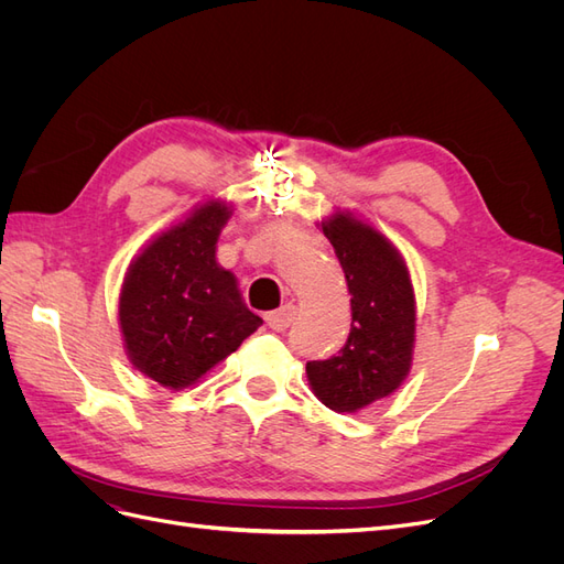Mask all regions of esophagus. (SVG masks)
I'll use <instances>...</instances> for the list:
<instances>
[{"label": "esophagus", "mask_w": 564, "mask_h": 564, "mask_svg": "<svg viewBox=\"0 0 564 564\" xmlns=\"http://www.w3.org/2000/svg\"><path fill=\"white\" fill-rule=\"evenodd\" d=\"M294 317H296V305L294 303H286V305H282V308H278V311L265 313V324H268L270 329L284 332L289 324L294 322Z\"/></svg>", "instance_id": "obj_1"}]
</instances>
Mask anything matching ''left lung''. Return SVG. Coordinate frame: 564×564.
<instances>
[{
	"mask_svg": "<svg viewBox=\"0 0 564 564\" xmlns=\"http://www.w3.org/2000/svg\"><path fill=\"white\" fill-rule=\"evenodd\" d=\"M346 272L350 334L329 360L305 365L315 398L338 414H355L395 392L412 369L416 299L402 253L383 232L350 212L319 224Z\"/></svg>",
	"mask_w": 564,
	"mask_h": 564,
	"instance_id": "8db88e82",
	"label": "left lung"
}]
</instances>
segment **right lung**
Instances as JSON below:
<instances>
[{
    "label": "right lung",
    "mask_w": 564,
    "mask_h": 564,
    "mask_svg": "<svg viewBox=\"0 0 564 564\" xmlns=\"http://www.w3.org/2000/svg\"><path fill=\"white\" fill-rule=\"evenodd\" d=\"M232 204L209 199L166 228L129 263L119 329L131 365L162 388L197 383L261 327L237 278L216 261Z\"/></svg>",
    "instance_id": "1"
}]
</instances>
